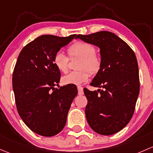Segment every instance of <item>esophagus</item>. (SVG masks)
Listing matches in <instances>:
<instances>
[{
	"mask_svg": "<svg viewBox=\"0 0 153 153\" xmlns=\"http://www.w3.org/2000/svg\"><path fill=\"white\" fill-rule=\"evenodd\" d=\"M77 89H78V94L79 96H82L83 95V94H84V91H83V88L82 87V86H77Z\"/></svg>",
	"mask_w": 153,
	"mask_h": 153,
	"instance_id": "1",
	"label": "esophagus"
}]
</instances>
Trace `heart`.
Segmentation results:
<instances>
[{
    "label": "heart",
    "instance_id": "heart-1",
    "mask_svg": "<svg viewBox=\"0 0 153 153\" xmlns=\"http://www.w3.org/2000/svg\"><path fill=\"white\" fill-rule=\"evenodd\" d=\"M68 53L71 57H79L77 65L79 71H71L62 77V82L65 85H81L87 82L92 74L100 71L102 62L100 56L96 53V48L92 44L87 42L78 41L68 48ZM53 64L62 73L68 71L69 59L62 51L55 53L53 58Z\"/></svg>",
    "mask_w": 153,
    "mask_h": 153
}]
</instances>
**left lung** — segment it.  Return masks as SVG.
<instances>
[{
  "mask_svg": "<svg viewBox=\"0 0 153 153\" xmlns=\"http://www.w3.org/2000/svg\"><path fill=\"white\" fill-rule=\"evenodd\" d=\"M76 38L100 48L102 65L90 85L102 89L84 88L88 124L100 135L114 134L129 123L134 113L140 90L136 56L124 40L110 31L78 34Z\"/></svg>",
  "mask_w": 153,
  "mask_h": 153,
  "instance_id": "1",
  "label": "left lung"
}]
</instances>
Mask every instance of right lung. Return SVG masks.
<instances>
[{
  "label": "right lung",
  "instance_id": "add662e5",
  "mask_svg": "<svg viewBox=\"0 0 153 153\" xmlns=\"http://www.w3.org/2000/svg\"><path fill=\"white\" fill-rule=\"evenodd\" d=\"M75 37H37L23 47L14 68L12 87L19 115L30 130L42 136L62 131L77 95L75 85L55 87L59 85L61 74L53 61L55 53Z\"/></svg>",
  "mask_w": 153,
  "mask_h": 153
}]
</instances>
